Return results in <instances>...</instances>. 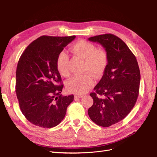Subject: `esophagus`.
Instances as JSON below:
<instances>
[{
    "label": "esophagus",
    "instance_id": "obj_1",
    "mask_svg": "<svg viewBox=\"0 0 157 157\" xmlns=\"http://www.w3.org/2000/svg\"><path fill=\"white\" fill-rule=\"evenodd\" d=\"M82 98V96H81V95H75V99L76 100V99H80Z\"/></svg>",
    "mask_w": 157,
    "mask_h": 157
}]
</instances>
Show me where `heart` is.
Segmentation results:
<instances>
[{
	"mask_svg": "<svg viewBox=\"0 0 157 157\" xmlns=\"http://www.w3.org/2000/svg\"><path fill=\"white\" fill-rule=\"evenodd\" d=\"M72 53L84 59L82 71L90 72L96 77H99L105 71L107 63L108 56L107 52L102 48H96L92 42L85 40H80L71 46ZM69 56L65 52L58 54L56 59V68L60 75L67 77L69 74L68 69ZM94 84L92 75L87 73L75 75L69 78L66 86L69 91L77 94H84Z\"/></svg>",
	"mask_w": 157,
	"mask_h": 157,
	"instance_id": "obj_1",
	"label": "heart"
}]
</instances>
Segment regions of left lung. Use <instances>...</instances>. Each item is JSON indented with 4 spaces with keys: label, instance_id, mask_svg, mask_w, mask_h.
Masks as SVG:
<instances>
[{
    "label": "left lung",
    "instance_id": "8db88e82",
    "mask_svg": "<svg viewBox=\"0 0 157 157\" xmlns=\"http://www.w3.org/2000/svg\"><path fill=\"white\" fill-rule=\"evenodd\" d=\"M88 40L105 48L108 63L94 92L90 94L94 103L88 113L96 124L109 127L124 119L134 107L139 95L140 68L136 56L118 36L100 35Z\"/></svg>",
    "mask_w": 157,
    "mask_h": 157
}]
</instances>
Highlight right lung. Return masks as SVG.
Masks as SVG:
<instances>
[{
	"instance_id": "right-lung-1",
	"label": "right lung",
	"mask_w": 157,
	"mask_h": 157,
	"mask_svg": "<svg viewBox=\"0 0 157 157\" xmlns=\"http://www.w3.org/2000/svg\"><path fill=\"white\" fill-rule=\"evenodd\" d=\"M42 36L27 47L18 61L16 92L23 115L32 124L44 128L58 125L73 95L63 96V87L56 59L75 39Z\"/></svg>"
}]
</instances>
